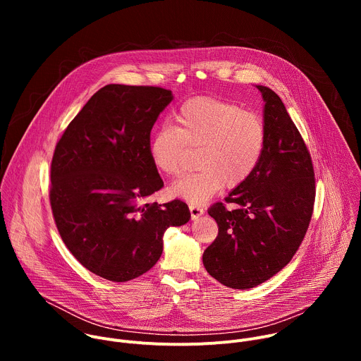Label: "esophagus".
Returning <instances> with one entry per match:
<instances>
[{"instance_id": "1", "label": "esophagus", "mask_w": 361, "mask_h": 361, "mask_svg": "<svg viewBox=\"0 0 361 361\" xmlns=\"http://www.w3.org/2000/svg\"><path fill=\"white\" fill-rule=\"evenodd\" d=\"M190 213H191V219H192V220H197V219H200V217L204 214V209H201L200 205L191 204V205H190Z\"/></svg>"}]
</instances>
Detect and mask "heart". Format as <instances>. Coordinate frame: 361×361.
I'll use <instances>...</instances> for the list:
<instances>
[{"label":"heart","instance_id":"b5f03b06","mask_svg":"<svg viewBox=\"0 0 361 361\" xmlns=\"http://www.w3.org/2000/svg\"><path fill=\"white\" fill-rule=\"evenodd\" d=\"M174 126L160 127L149 141V159L160 173L178 177L197 149L198 171L171 185L174 197L204 204L224 185L244 183L260 161L266 127L259 114L216 97L187 99L174 116Z\"/></svg>","mask_w":361,"mask_h":361}]
</instances>
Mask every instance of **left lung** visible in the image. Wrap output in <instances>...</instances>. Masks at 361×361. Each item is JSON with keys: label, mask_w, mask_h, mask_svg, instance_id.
<instances>
[{"label": "left lung", "mask_w": 361, "mask_h": 361, "mask_svg": "<svg viewBox=\"0 0 361 361\" xmlns=\"http://www.w3.org/2000/svg\"><path fill=\"white\" fill-rule=\"evenodd\" d=\"M255 87L264 99L263 154L250 177L226 197L233 207H210L219 235L202 254L209 274L237 290L264 283L290 263L316 198L314 169L301 134L281 98L269 87Z\"/></svg>", "instance_id": "1"}]
</instances>
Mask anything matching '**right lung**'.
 <instances>
[{
    "instance_id": "obj_1",
    "label": "right lung",
    "mask_w": 361,
    "mask_h": 361,
    "mask_svg": "<svg viewBox=\"0 0 361 361\" xmlns=\"http://www.w3.org/2000/svg\"><path fill=\"white\" fill-rule=\"evenodd\" d=\"M173 92L109 84L68 124L51 161L49 202L59 233L91 273L116 283L148 271L187 204H145L164 183L149 159V133Z\"/></svg>"
}]
</instances>
